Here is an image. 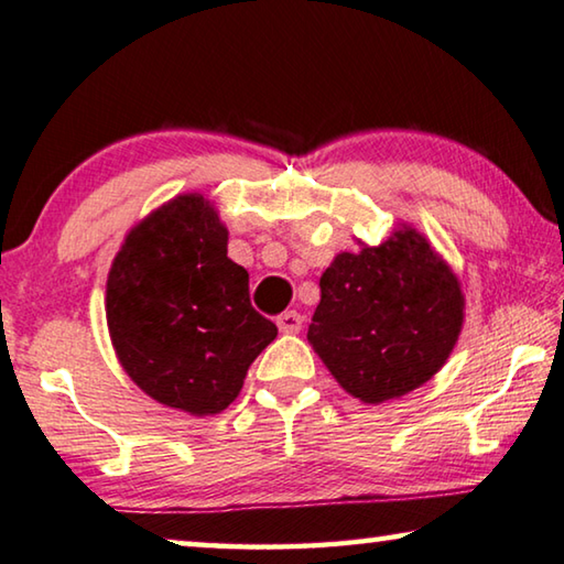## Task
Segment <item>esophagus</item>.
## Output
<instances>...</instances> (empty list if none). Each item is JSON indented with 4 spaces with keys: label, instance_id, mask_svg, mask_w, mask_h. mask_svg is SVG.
<instances>
[{
    "label": "esophagus",
    "instance_id": "1",
    "mask_svg": "<svg viewBox=\"0 0 564 564\" xmlns=\"http://www.w3.org/2000/svg\"><path fill=\"white\" fill-rule=\"evenodd\" d=\"M275 324H279L281 334H299L303 326V316L296 314V311H285V314L275 318Z\"/></svg>",
    "mask_w": 564,
    "mask_h": 564
}]
</instances>
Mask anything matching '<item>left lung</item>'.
Wrapping results in <instances>:
<instances>
[{
	"label": "left lung",
	"mask_w": 564,
	"mask_h": 564,
	"mask_svg": "<svg viewBox=\"0 0 564 564\" xmlns=\"http://www.w3.org/2000/svg\"><path fill=\"white\" fill-rule=\"evenodd\" d=\"M338 253L321 275L308 344L330 377L364 404L399 399L442 369L459 341L457 273L416 228Z\"/></svg>",
	"instance_id": "1"
}]
</instances>
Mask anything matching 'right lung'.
<instances>
[{"label":"right lung","mask_w":564,"mask_h":564,"mask_svg":"<svg viewBox=\"0 0 564 564\" xmlns=\"http://www.w3.org/2000/svg\"><path fill=\"white\" fill-rule=\"evenodd\" d=\"M105 314L124 373L158 404L220 414L279 328L250 306L248 271L200 193L175 195L130 228L107 273Z\"/></svg>","instance_id":"1"}]
</instances>
